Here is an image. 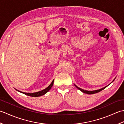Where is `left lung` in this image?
I'll return each mask as SVG.
<instances>
[{"instance_id": "obj_1", "label": "left lung", "mask_w": 124, "mask_h": 124, "mask_svg": "<svg viewBox=\"0 0 124 124\" xmlns=\"http://www.w3.org/2000/svg\"><path fill=\"white\" fill-rule=\"evenodd\" d=\"M115 78L114 79V80H113L111 83H112L113 81H114V80H115ZM110 83V84H111ZM109 84V85H110ZM75 86L76 87H77L78 89H79L80 91H81V92H83L84 93H86V94H95V93H98V92H100V91H102L103 89H104V88H106L108 86H106V87H103V88H101V89H97V90H95V91H86V90H84V89H81L80 88H79V87H78V86H76V85H75Z\"/></svg>"}]
</instances>
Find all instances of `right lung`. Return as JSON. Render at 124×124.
Listing matches in <instances>:
<instances>
[{
    "instance_id": "1",
    "label": "right lung",
    "mask_w": 124,
    "mask_h": 124,
    "mask_svg": "<svg viewBox=\"0 0 124 124\" xmlns=\"http://www.w3.org/2000/svg\"><path fill=\"white\" fill-rule=\"evenodd\" d=\"M54 79H53V80L52 81V82L51 83V84H50V85L47 87L45 89H43V90H42L41 91H39L38 92H36V93H25V92H21L20 91H18L17 89H16V90L18 92H20V93H22L23 94H24L25 95H27L28 96H32V97H38V96H40L43 95L45 94L46 93H47L51 88H52V87L53 85V83H54Z\"/></svg>"
}]
</instances>
